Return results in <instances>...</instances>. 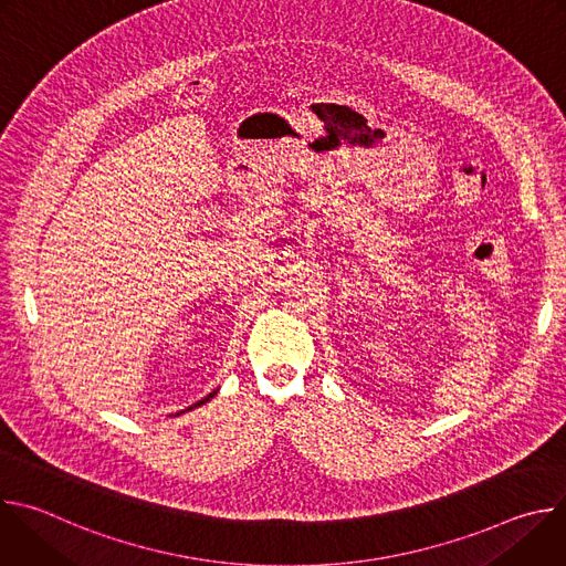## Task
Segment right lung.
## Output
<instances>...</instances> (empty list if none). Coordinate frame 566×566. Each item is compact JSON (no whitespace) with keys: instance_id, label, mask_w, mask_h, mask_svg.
<instances>
[{"instance_id":"right-lung-1","label":"right lung","mask_w":566,"mask_h":566,"mask_svg":"<svg viewBox=\"0 0 566 566\" xmlns=\"http://www.w3.org/2000/svg\"><path fill=\"white\" fill-rule=\"evenodd\" d=\"M214 394H217V389H214V391H210V394H208V396H206V398H201V400H197V402H195V406H190V408H188V410H195V408H199V406H203V402H208V400H210V398H212V396H214ZM179 415H181V412H177V417H179Z\"/></svg>"}]
</instances>
